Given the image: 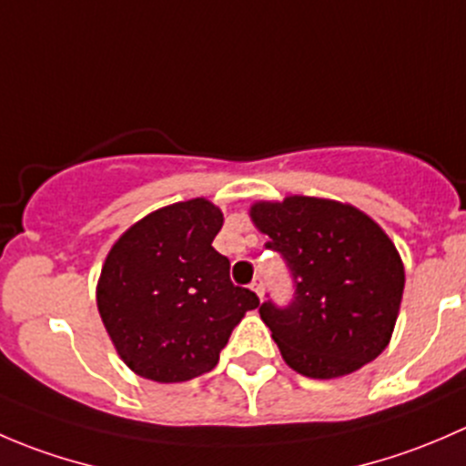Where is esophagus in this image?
<instances>
[{
	"instance_id": "obj_1",
	"label": "esophagus",
	"mask_w": 466,
	"mask_h": 466,
	"mask_svg": "<svg viewBox=\"0 0 466 466\" xmlns=\"http://www.w3.org/2000/svg\"><path fill=\"white\" fill-rule=\"evenodd\" d=\"M250 289L252 290H255V293H257V298H263V281L261 279H255V281H252V286H250Z\"/></svg>"
}]
</instances>
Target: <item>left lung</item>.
I'll use <instances>...</instances> for the list:
<instances>
[{
    "label": "left lung",
    "mask_w": 466,
    "mask_h": 466,
    "mask_svg": "<svg viewBox=\"0 0 466 466\" xmlns=\"http://www.w3.org/2000/svg\"><path fill=\"white\" fill-rule=\"evenodd\" d=\"M250 218L295 279L290 307L261 304L281 359L309 379H340L388 347L406 272L392 238L350 203L313 196L257 200Z\"/></svg>",
    "instance_id": "1"
}]
</instances>
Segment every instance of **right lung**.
Instances as JSON below:
<instances>
[{
    "label": "right lung",
    "mask_w": 466,
    "mask_h": 466,
    "mask_svg": "<svg viewBox=\"0 0 466 466\" xmlns=\"http://www.w3.org/2000/svg\"><path fill=\"white\" fill-rule=\"evenodd\" d=\"M223 211L191 198L130 225L103 261L96 307L119 359L137 377L182 383L218 363L232 329L259 307L229 281L228 257L211 241Z\"/></svg>",
    "instance_id": "1"
}]
</instances>
